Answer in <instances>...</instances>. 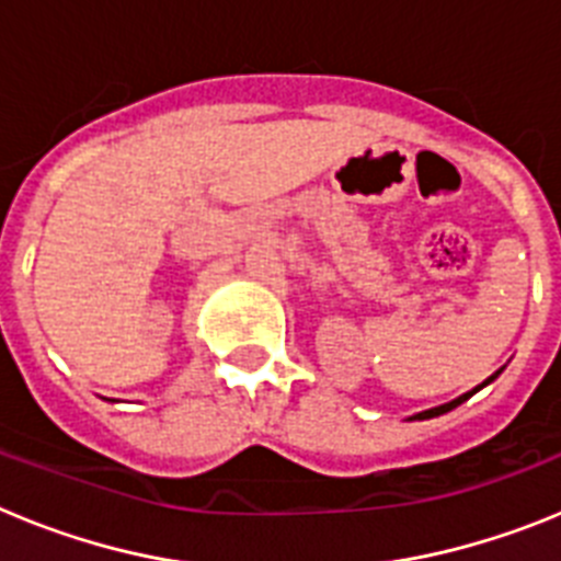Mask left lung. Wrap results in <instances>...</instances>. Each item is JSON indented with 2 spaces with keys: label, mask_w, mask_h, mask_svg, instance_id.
Instances as JSON below:
<instances>
[{
  "label": "left lung",
  "mask_w": 561,
  "mask_h": 561,
  "mask_svg": "<svg viewBox=\"0 0 561 561\" xmlns=\"http://www.w3.org/2000/svg\"><path fill=\"white\" fill-rule=\"evenodd\" d=\"M503 370H505V365H503V368H500V370H494V374H492V376H489V379H485V381H483V385H478V388H472V390H469V393L458 396V399L447 401V404H438V408H430V410H421V413H413V415H410V419H408V421H427V419H435V415H444V413H449V410H455V408H458V404H463V401H466V399H472V396H474V393H478V390H483V388H485V385H492V381H494V379H497V376H500V374H503Z\"/></svg>",
  "instance_id": "obj_1"
}]
</instances>
